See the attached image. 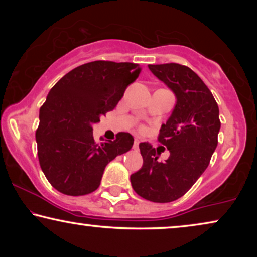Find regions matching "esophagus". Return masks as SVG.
I'll use <instances>...</instances> for the list:
<instances>
[{
	"instance_id": "esophagus-1",
	"label": "esophagus",
	"mask_w": 257,
	"mask_h": 257,
	"mask_svg": "<svg viewBox=\"0 0 257 257\" xmlns=\"http://www.w3.org/2000/svg\"><path fill=\"white\" fill-rule=\"evenodd\" d=\"M138 147H139V140L138 139H135V144H133V149L138 150Z\"/></svg>"
}]
</instances>
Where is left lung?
<instances>
[{"label":"left lung","instance_id":"8db88e82","mask_svg":"<svg viewBox=\"0 0 257 257\" xmlns=\"http://www.w3.org/2000/svg\"><path fill=\"white\" fill-rule=\"evenodd\" d=\"M149 69L177 98L158 138L170 151V157L158 161V150L140 143L144 163L131 175V184L144 199L172 202L181 198L208 167L221 127L219 106L206 84L188 66L167 63L150 64Z\"/></svg>","mask_w":257,"mask_h":257}]
</instances>
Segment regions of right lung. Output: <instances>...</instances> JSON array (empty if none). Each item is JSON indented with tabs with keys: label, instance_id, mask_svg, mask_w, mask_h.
<instances>
[{
	"label": "right lung",
	"instance_id": "add662e5",
	"mask_svg": "<svg viewBox=\"0 0 257 257\" xmlns=\"http://www.w3.org/2000/svg\"><path fill=\"white\" fill-rule=\"evenodd\" d=\"M139 72L135 63L90 62L66 73L48 93L40 110L37 153L58 192L72 196L94 192L106 165L132 149L135 139L127 132H119L113 142L96 143L92 125L113 110Z\"/></svg>",
	"mask_w": 257,
	"mask_h": 257
}]
</instances>
